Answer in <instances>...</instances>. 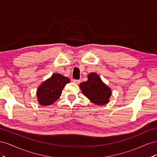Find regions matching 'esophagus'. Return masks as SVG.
Listing matches in <instances>:
<instances>
[{
  "instance_id": "1",
  "label": "esophagus",
  "mask_w": 157,
  "mask_h": 157,
  "mask_svg": "<svg viewBox=\"0 0 157 157\" xmlns=\"http://www.w3.org/2000/svg\"><path fill=\"white\" fill-rule=\"evenodd\" d=\"M73 82L75 84H78L80 82V80H76V79H74V80H73Z\"/></svg>"
}]
</instances>
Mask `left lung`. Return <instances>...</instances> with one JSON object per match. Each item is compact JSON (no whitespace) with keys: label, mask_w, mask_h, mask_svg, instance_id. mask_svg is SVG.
<instances>
[{"label":"left lung","mask_w":157,"mask_h":157,"mask_svg":"<svg viewBox=\"0 0 157 157\" xmlns=\"http://www.w3.org/2000/svg\"><path fill=\"white\" fill-rule=\"evenodd\" d=\"M79 87L85 96L98 105L107 104L112 94L111 88L102 81L96 73H90L87 81L80 83Z\"/></svg>","instance_id":"8db88e82"}]
</instances>
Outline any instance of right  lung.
<instances>
[{
	"mask_svg": "<svg viewBox=\"0 0 157 157\" xmlns=\"http://www.w3.org/2000/svg\"><path fill=\"white\" fill-rule=\"evenodd\" d=\"M69 82V78L59 73L52 75L38 88L36 96L39 104L44 106L53 104L60 97L65 85Z\"/></svg>",
	"mask_w": 157,
	"mask_h": 157,
	"instance_id": "add662e5",
	"label": "right lung"
}]
</instances>
